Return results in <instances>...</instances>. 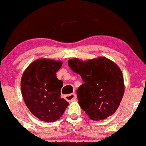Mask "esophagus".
<instances>
[{"instance_id":"34e87169","label":"esophagus","mask_w":146,"mask_h":146,"mask_svg":"<svg viewBox=\"0 0 146 146\" xmlns=\"http://www.w3.org/2000/svg\"><path fill=\"white\" fill-rule=\"evenodd\" d=\"M64 98L68 102H72V101H74L77 99V95L75 93L67 95L64 96Z\"/></svg>"}]
</instances>
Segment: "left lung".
Instances as JSON below:
<instances>
[{
  "label": "left lung",
  "instance_id": "obj_1",
  "mask_svg": "<svg viewBox=\"0 0 146 146\" xmlns=\"http://www.w3.org/2000/svg\"><path fill=\"white\" fill-rule=\"evenodd\" d=\"M68 64L84 82L77 90V98L90 119L100 121L112 116L125 92L123 73L117 64L103 56L86 61L73 58Z\"/></svg>",
  "mask_w": 146,
  "mask_h": 146
}]
</instances>
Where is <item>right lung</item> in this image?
I'll return each instance as SVG.
<instances>
[{"label": "right lung", "instance_id": "right-lung-1", "mask_svg": "<svg viewBox=\"0 0 146 146\" xmlns=\"http://www.w3.org/2000/svg\"><path fill=\"white\" fill-rule=\"evenodd\" d=\"M62 62L48 58L32 62L23 72L21 80L23 98L35 117L45 122H54L69 104L60 98L63 82L56 73Z\"/></svg>", "mask_w": 146, "mask_h": 146}]
</instances>
